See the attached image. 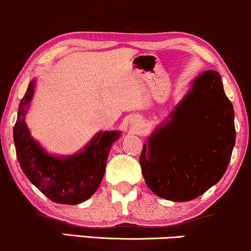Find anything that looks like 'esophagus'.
I'll return each mask as SVG.
<instances>
[{
    "mask_svg": "<svg viewBox=\"0 0 251 251\" xmlns=\"http://www.w3.org/2000/svg\"><path fill=\"white\" fill-rule=\"evenodd\" d=\"M132 125H133V126H134V127H135V126L140 125V120H137V119H134V120H133V122H132Z\"/></svg>",
    "mask_w": 251,
    "mask_h": 251,
    "instance_id": "34e87169",
    "label": "esophagus"
}]
</instances>
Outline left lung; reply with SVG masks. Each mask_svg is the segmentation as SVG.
Returning <instances> with one entry per match:
<instances>
[{
  "instance_id": "8db88e82",
  "label": "left lung",
  "mask_w": 251,
  "mask_h": 251,
  "mask_svg": "<svg viewBox=\"0 0 251 251\" xmlns=\"http://www.w3.org/2000/svg\"><path fill=\"white\" fill-rule=\"evenodd\" d=\"M234 118L219 72H201L144 144L139 162L151 191L186 202L219 182L235 145Z\"/></svg>"
}]
</instances>
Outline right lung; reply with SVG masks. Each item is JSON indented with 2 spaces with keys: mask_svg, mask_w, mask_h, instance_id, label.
<instances>
[{
  "mask_svg": "<svg viewBox=\"0 0 251 251\" xmlns=\"http://www.w3.org/2000/svg\"><path fill=\"white\" fill-rule=\"evenodd\" d=\"M36 80L20 102L14 126L16 155L23 173L51 201L78 204L95 194L102 177L108 153L120 131L98 132L79 152L72 155H53L31 137L25 117L35 93Z\"/></svg>",
  "mask_w": 251,
  "mask_h": 251,
  "instance_id": "add662e5",
  "label": "right lung"
}]
</instances>
